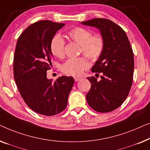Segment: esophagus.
I'll list each match as a JSON object with an SVG mask.
<instances>
[{
    "mask_svg": "<svg viewBox=\"0 0 150 150\" xmlns=\"http://www.w3.org/2000/svg\"><path fill=\"white\" fill-rule=\"evenodd\" d=\"M74 79H75V81H79L80 79H81V77H74Z\"/></svg>",
    "mask_w": 150,
    "mask_h": 150,
    "instance_id": "34e87169",
    "label": "esophagus"
}]
</instances>
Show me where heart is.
Listing matches in <instances>:
<instances>
[{"label":"heart","instance_id":"obj_1","mask_svg":"<svg viewBox=\"0 0 150 150\" xmlns=\"http://www.w3.org/2000/svg\"><path fill=\"white\" fill-rule=\"evenodd\" d=\"M71 40L81 46V52L92 60H96L102 54L104 50V40L100 35L92 36L88 29L76 27L68 33ZM64 40L60 35H56L52 39L50 50L52 54L58 58H62L64 55ZM89 67L88 61L84 58H69L61 67L63 73L71 76H80L83 71Z\"/></svg>","mask_w":150,"mask_h":150}]
</instances>
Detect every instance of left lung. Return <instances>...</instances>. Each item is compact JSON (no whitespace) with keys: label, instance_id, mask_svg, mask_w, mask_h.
<instances>
[{"label":"left lung","instance_id":"left-lung-1","mask_svg":"<svg viewBox=\"0 0 150 150\" xmlns=\"http://www.w3.org/2000/svg\"><path fill=\"white\" fill-rule=\"evenodd\" d=\"M81 24L98 28L105 43L102 54L91 70L103 75L100 81L88 77L91 88L86 100L94 110L110 112L118 108L129 93L134 72L133 52L126 33L112 21L94 18Z\"/></svg>","mask_w":150,"mask_h":150}]
</instances>
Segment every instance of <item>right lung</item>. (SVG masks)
I'll return each mask as SVG.
<instances>
[{
    "label": "right lung",
    "mask_w": 150,
    "mask_h": 150,
    "mask_svg": "<svg viewBox=\"0 0 150 150\" xmlns=\"http://www.w3.org/2000/svg\"><path fill=\"white\" fill-rule=\"evenodd\" d=\"M65 25L42 20L29 26L17 41L13 58L14 79L26 104L36 113L51 116L67 107L74 79L62 76L47 79L52 54L50 43Z\"/></svg>",
    "instance_id": "1"
}]
</instances>
